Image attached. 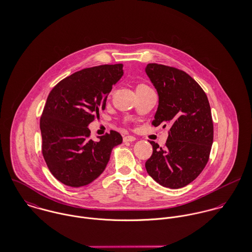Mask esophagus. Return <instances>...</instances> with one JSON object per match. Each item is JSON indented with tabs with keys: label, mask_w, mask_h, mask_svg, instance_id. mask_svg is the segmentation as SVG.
<instances>
[{
	"label": "esophagus",
	"mask_w": 252,
	"mask_h": 252,
	"mask_svg": "<svg viewBox=\"0 0 252 252\" xmlns=\"http://www.w3.org/2000/svg\"><path fill=\"white\" fill-rule=\"evenodd\" d=\"M123 141H124V142H130V143H132V142H135V141H136V138L133 137V136H126V137L123 138Z\"/></svg>",
	"instance_id": "esophagus-1"
}]
</instances>
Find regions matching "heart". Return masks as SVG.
Listing matches in <instances>:
<instances>
[{
	"instance_id": "heart-1",
	"label": "heart",
	"mask_w": 252,
	"mask_h": 252,
	"mask_svg": "<svg viewBox=\"0 0 252 252\" xmlns=\"http://www.w3.org/2000/svg\"><path fill=\"white\" fill-rule=\"evenodd\" d=\"M146 88H149V87H147L145 84H139L137 86V90H139V89H146Z\"/></svg>"
}]
</instances>
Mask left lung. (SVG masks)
<instances>
[{"instance_id": "8db88e82", "label": "left lung", "mask_w": 252, "mask_h": 252, "mask_svg": "<svg viewBox=\"0 0 252 252\" xmlns=\"http://www.w3.org/2000/svg\"><path fill=\"white\" fill-rule=\"evenodd\" d=\"M145 72L159 97L152 125L170 128L164 147L149 142L153 152L145 169L160 185L181 188L195 180L209 161L214 141L210 103L201 86L183 71L152 63Z\"/></svg>"}]
</instances>
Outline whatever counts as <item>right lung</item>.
<instances>
[{
    "mask_svg": "<svg viewBox=\"0 0 252 252\" xmlns=\"http://www.w3.org/2000/svg\"><path fill=\"white\" fill-rule=\"evenodd\" d=\"M123 73L122 64L83 69L49 93L39 122L42 155L54 178L65 185L80 187L96 180L113 147L122 143L115 131L92 141L88 125L106 108L108 93Z\"/></svg>",
    "mask_w": 252,
    "mask_h": 252,
    "instance_id": "obj_1",
    "label": "right lung"
}]
</instances>
